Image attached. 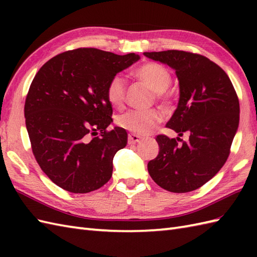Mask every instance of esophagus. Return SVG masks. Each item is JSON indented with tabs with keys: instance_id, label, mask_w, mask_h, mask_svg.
Listing matches in <instances>:
<instances>
[{
	"instance_id": "esophagus-1",
	"label": "esophagus",
	"mask_w": 257,
	"mask_h": 257,
	"mask_svg": "<svg viewBox=\"0 0 257 257\" xmlns=\"http://www.w3.org/2000/svg\"><path fill=\"white\" fill-rule=\"evenodd\" d=\"M141 139H143V138H141L140 136H138V135H135V134H129L128 135V144L129 145L140 143Z\"/></svg>"
}]
</instances>
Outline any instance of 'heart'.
<instances>
[{
	"instance_id": "obj_1",
	"label": "heart",
	"mask_w": 257,
	"mask_h": 257,
	"mask_svg": "<svg viewBox=\"0 0 257 257\" xmlns=\"http://www.w3.org/2000/svg\"><path fill=\"white\" fill-rule=\"evenodd\" d=\"M135 76L155 91L156 100L159 101L163 107L167 108L171 105L172 98L167 89L170 87L172 78L166 67L158 63L148 62L136 68ZM125 91L127 80L120 74L112 76L106 86V97L113 107H121L123 105ZM161 121L162 113L158 109H132L117 118L118 125L137 135L152 133Z\"/></svg>"
}]
</instances>
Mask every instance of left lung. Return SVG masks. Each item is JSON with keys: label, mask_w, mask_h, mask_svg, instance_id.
<instances>
[{"label": "left lung", "mask_w": 257, "mask_h": 257, "mask_svg": "<svg viewBox=\"0 0 257 257\" xmlns=\"http://www.w3.org/2000/svg\"><path fill=\"white\" fill-rule=\"evenodd\" d=\"M144 55L176 70L180 100L166 127L182 137L158 135L160 150L148 163L152 180L167 191L185 193L201 188L224 166L239 121V101L219 65L185 51L146 52ZM180 144H178V141Z\"/></svg>", "instance_id": "left-lung-1"}]
</instances>
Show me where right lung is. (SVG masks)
I'll list each match as a JSON object with an SVG mask.
<instances>
[{
  "label": "right lung",
  "instance_id": "1",
  "mask_svg": "<svg viewBox=\"0 0 257 257\" xmlns=\"http://www.w3.org/2000/svg\"><path fill=\"white\" fill-rule=\"evenodd\" d=\"M138 59L135 53L76 48L54 56L35 75L25 99L26 129L38 166L59 188L88 193L110 180L127 133L107 130L112 107L106 86Z\"/></svg>",
  "mask_w": 257,
  "mask_h": 257
}]
</instances>
